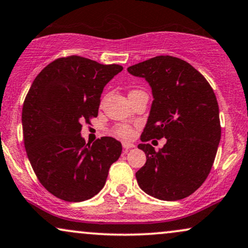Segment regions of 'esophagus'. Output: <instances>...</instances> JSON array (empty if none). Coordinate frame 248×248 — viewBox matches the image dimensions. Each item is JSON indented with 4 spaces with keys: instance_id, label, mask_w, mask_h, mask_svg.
I'll use <instances>...</instances> for the list:
<instances>
[{
    "instance_id": "obj_1",
    "label": "esophagus",
    "mask_w": 248,
    "mask_h": 248,
    "mask_svg": "<svg viewBox=\"0 0 248 248\" xmlns=\"http://www.w3.org/2000/svg\"><path fill=\"white\" fill-rule=\"evenodd\" d=\"M122 147H124V150H129V149H133V147H135V145H134V144H131V143L122 142Z\"/></svg>"
}]
</instances>
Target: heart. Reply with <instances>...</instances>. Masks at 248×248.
Segmentation results:
<instances>
[{"label": "heart", "instance_id": "b5f03b06", "mask_svg": "<svg viewBox=\"0 0 248 248\" xmlns=\"http://www.w3.org/2000/svg\"><path fill=\"white\" fill-rule=\"evenodd\" d=\"M135 92H139V90H131L129 93H133ZM112 133H113L115 136L120 137V139H124V140H129L133 137L134 135V129L131 128L129 124H118V126H115L113 128V130H112Z\"/></svg>", "mask_w": 248, "mask_h": 248}]
</instances>
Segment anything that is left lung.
<instances>
[{"label": "left lung", "mask_w": 248, "mask_h": 248, "mask_svg": "<svg viewBox=\"0 0 248 248\" xmlns=\"http://www.w3.org/2000/svg\"><path fill=\"white\" fill-rule=\"evenodd\" d=\"M144 78L153 102L139 149L146 162L136 173L144 192L175 202L192 194L207 178L221 140L220 114L211 84L192 65L173 56H156L128 67ZM165 137L155 152L145 142Z\"/></svg>", "instance_id": "1"}]
</instances>
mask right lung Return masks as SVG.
<instances>
[{
  "label": "right lung",
  "mask_w": 248,
  "mask_h": 248,
  "mask_svg": "<svg viewBox=\"0 0 248 248\" xmlns=\"http://www.w3.org/2000/svg\"><path fill=\"white\" fill-rule=\"evenodd\" d=\"M122 70L81 56L62 57L46 65L28 90L21 114L25 149L37 180L59 199L93 198L121 155V143L112 137L86 144L81 124L98 115L103 89Z\"/></svg>",
  "instance_id": "right-lung-1"
}]
</instances>
